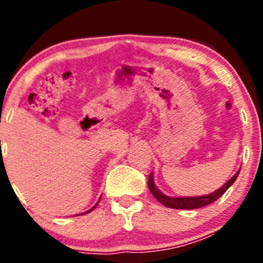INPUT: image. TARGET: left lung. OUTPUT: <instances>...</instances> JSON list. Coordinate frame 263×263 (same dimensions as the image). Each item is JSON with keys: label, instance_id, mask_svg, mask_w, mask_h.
I'll use <instances>...</instances> for the list:
<instances>
[{"label": "left lung", "instance_id": "1", "mask_svg": "<svg viewBox=\"0 0 263 263\" xmlns=\"http://www.w3.org/2000/svg\"><path fill=\"white\" fill-rule=\"evenodd\" d=\"M239 171L232 177L227 183H225L222 187H220L219 190L214 191V192L209 193V195L203 196H197V197H171V196L164 195L163 192L158 190V187L155 185V182H154V176L153 173L148 177V188H150V192L153 193L154 197L159 201L160 203H163L164 206L171 209H179V210H193V209L203 208V206H208L210 203H213L214 201H216L217 198L221 197L225 192L228 191V188L235 182V179L239 176Z\"/></svg>", "mask_w": 263, "mask_h": 263}]
</instances>
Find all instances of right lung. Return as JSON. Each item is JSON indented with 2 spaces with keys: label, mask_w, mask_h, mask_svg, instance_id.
Segmentation results:
<instances>
[{
  "label": "right lung",
  "mask_w": 263,
  "mask_h": 263,
  "mask_svg": "<svg viewBox=\"0 0 263 263\" xmlns=\"http://www.w3.org/2000/svg\"><path fill=\"white\" fill-rule=\"evenodd\" d=\"M98 203H99V201H98V202H97V203H95V206H92V208H91V209H90V210L85 211V213H84V214H89V213H90V211H92V210H94V209H95V208H97V206H98Z\"/></svg>",
  "instance_id": "right-lung-1"
}]
</instances>
